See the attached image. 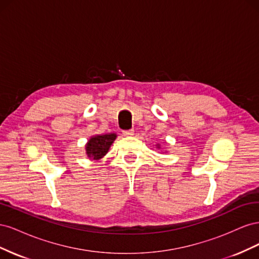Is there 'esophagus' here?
Here are the masks:
<instances>
[{"mask_svg": "<svg viewBox=\"0 0 259 259\" xmlns=\"http://www.w3.org/2000/svg\"><path fill=\"white\" fill-rule=\"evenodd\" d=\"M123 135H124V136H133V135H134V130L123 131Z\"/></svg>", "mask_w": 259, "mask_h": 259, "instance_id": "obj_1", "label": "esophagus"}]
</instances>
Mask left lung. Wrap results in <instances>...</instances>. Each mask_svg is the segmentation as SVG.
<instances>
[{
  "label": "left lung",
  "mask_w": 259,
  "mask_h": 259,
  "mask_svg": "<svg viewBox=\"0 0 259 259\" xmlns=\"http://www.w3.org/2000/svg\"><path fill=\"white\" fill-rule=\"evenodd\" d=\"M158 148H160V145H158Z\"/></svg>",
  "instance_id": "1"
}]
</instances>
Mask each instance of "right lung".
<instances>
[{"label":"right lung","instance_id":"obj_1","mask_svg":"<svg viewBox=\"0 0 259 259\" xmlns=\"http://www.w3.org/2000/svg\"><path fill=\"white\" fill-rule=\"evenodd\" d=\"M115 138L116 134H114V133L91 137L88 144L85 146L86 154H88L89 159L97 161L103 158V156L106 155L109 151V148L111 147Z\"/></svg>","mask_w":259,"mask_h":259}]
</instances>
